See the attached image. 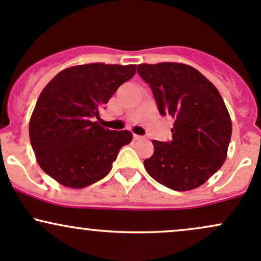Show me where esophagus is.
Segmentation results:
<instances>
[{
  "instance_id": "obj_1",
  "label": "esophagus",
  "mask_w": 261,
  "mask_h": 261,
  "mask_svg": "<svg viewBox=\"0 0 261 261\" xmlns=\"http://www.w3.org/2000/svg\"><path fill=\"white\" fill-rule=\"evenodd\" d=\"M143 138H144V137L138 136V134H133V139H134V141H142Z\"/></svg>"
}]
</instances>
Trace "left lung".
<instances>
[{
  "instance_id": "8db88e82",
  "label": "left lung",
  "mask_w": 261,
  "mask_h": 261,
  "mask_svg": "<svg viewBox=\"0 0 261 261\" xmlns=\"http://www.w3.org/2000/svg\"><path fill=\"white\" fill-rule=\"evenodd\" d=\"M138 74L152 89L161 116L174 118L172 139L152 141L148 174L162 186L184 192L200 187L226 158L231 120L215 86L181 63L139 64Z\"/></svg>"
}]
</instances>
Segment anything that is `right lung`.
Wrapping results in <instances>:
<instances>
[{
    "label": "right lung",
    "instance_id": "1",
    "mask_svg": "<svg viewBox=\"0 0 261 261\" xmlns=\"http://www.w3.org/2000/svg\"><path fill=\"white\" fill-rule=\"evenodd\" d=\"M134 64L91 63L60 72L43 88L30 120L38 164L64 187L85 188L111 172L129 130L102 127L100 108L136 73Z\"/></svg>",
    "mask_w": 261,
    "mask_h": 261
}]
</instances>
